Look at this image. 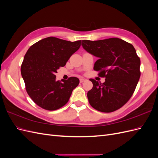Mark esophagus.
Segmentation results:
<instances>
[{
	"label": "esophagus",
	"mask_w": 158,
	"mask_h": 158,
	"mask_svg": "<svg viewBox=\"0 0 158 158\" xmlns=\"http://www.w3.org/2000/svg\"><path fill=\"white\" fill-rule=\"evenodd\" d=\"M85 81H87V80L85 79V78H81L80 79V83H82V82H85Z\"/></svg>",
	"instance_id": "obj_1"
}]
</instances>
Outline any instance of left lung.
<instances>
[{"instance_id":"obj_1","label":"left lung","mask_w":158,"mask_h":158,"mask_svg":"<svg viewBox=\"0 0 158 158\" xmlns=\"http://www.w3.org/2000/svg\"><path fill=\"white\" fill-rule=\"evenodd\" d=\"M82 46L98 57L94 69L106 78L103 83L89 79L93 84L87 94L89 104L101 112L116 111L131 98L140 78V60L135 47L117 37L82 40Z\"/></svg>"}]
</instances>
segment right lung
<instances>
[{"label":"right lung","mask_w":158,"mask_h":158,"mask_svg":"<svg viewBox=\"0 0 158 158\" xmlns=\"http://www.w3.org/2000/svg\"><path fill=\"white\" fill-rule=\"evenodd\" d=\"M81 40L71 42L54 37L31 45L24 56L21 74L27 93L38 106L54 111L69 102L80 80L76 77L56 80L55 73L77 51Z\"/></svg>","instance_id":"1"}]
</instances>
